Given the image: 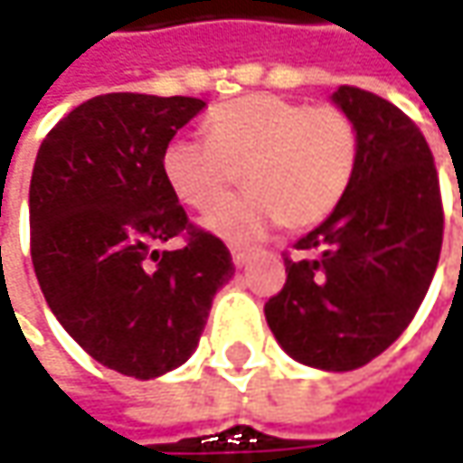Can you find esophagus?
Wrapping results in <instances>:
<instances>
[{"instance_id":"34e87169","label":"esophagus","mask_w":463,"mask_h":463,"mask_svg":"<svg viewBox=\"0 0 463 463\" xmlns=\"http://www.w3.org/2000/svg\"><path fill=\"white\" fill-rule=\"evenodd\" d=\"M231 254H232V264H235V267H243V264L249 261V249H241V246H231Z\"/></svg>"}]
</instances>
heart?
I'll return each mask as SVG.
<instances>
[{
  "label": "heart",
  "mask_w": 463,
  "mask_h": 463,
  "mask_svg": "<svg viewBox=\"0 0 463 463\" xmlns=\"http://www.w3.org/2000/svg\"><path fill=\"white\" fill-rule=\"evenodd\" d=\"M206 141L175 136L162 151V177L185 206L209 209L241 173L243 196L214 206L206 231L251 241L272 222L307 231L345 196L359 165L354 120L333 104L307 107L278 94H249L214 107Z\"/></svg>",
  "instance_id": "obj_1"
}]
</instances>
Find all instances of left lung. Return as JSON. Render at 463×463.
<instances>
[{
    "label": "left lung",
    "mask_w": 463,
    "mask_h": 463,
    "mask_svg": "<svg viewBox=\"0 0 463 463\" xmlns=\"http://www.w3.org/2000/svg\"><path fill=\"white\" fill-rule=\"evenodd\" d=\"M359 133V165L330 217L286 257V286L264 304L290 359L325 372L364 367L414 319L443 246L438 170L395 104L356 86L333 94Z\"/></svg>",
    "instance_id": "obj_1"
}]
</instances>
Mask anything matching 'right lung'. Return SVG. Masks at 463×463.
<instances>
[{
	"label": "right lung",
	"instance_id": "add662e5",
	"mask_svg": "<svg viewBox=\"0 0 463 463\" xmlns=\"http://www.w3.org/2000/svg\"><path fill=\"white\" fill-rule=\"evenodd\" d=\"M204 107L194 96H94L36 154L28 206L43 298L91 359L136 380L188 362L235 272L225 243L188 222L162 177L165 146ZM183 232V250L153 249Z\"/></svg>",
	"mask_w": 463,
	"mask_h": 463
}]
</instances>
